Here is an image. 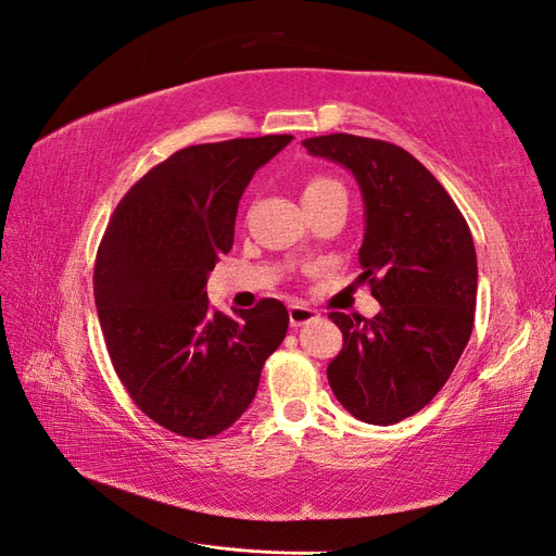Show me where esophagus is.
<instances>
[{
  "label": "esophagus",
  "instance_id": "esophagus-1",
  "mask_svg": "<svg viewBox=\"0 0 556 556\" xmlns=\"http://www.w3.org/2000/svg\"><path fill=\"white\" fill-rule=\"evenodd\" d=\"M288 314H290V326L292 328L309 324V320L316 318V312L312 309V306H306V304H290Z\"/></svg>",
  "mask_w": 556,
  "mask_h": 556
}]
</instances>
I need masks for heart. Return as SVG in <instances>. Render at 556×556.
Segmentation results:
<instances>
[{
  "label": "heart",
  "mask_w": 556,
  "mask_h": 556,
  "mask_svg": "<svg viewBox=\"0 0 556 556\" xmlns=\"http://www.w3.org/2000/svg\"><path fill=\"white\" fill-rule=\"evenodd\" d=\"M340 185L336 182V180H330V178H324V176H316V178H312L309 182L304 185V192H302V200L306 202V200H314V197H320V194H326V192H330V190H338Z\"/></svg>",
  "instance_id": "heart-1"
}]
</instances>
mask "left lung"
Listing matches in <instances>:
<instances>
[{
  "label": "left lung",
  "mask_w": 556,
  "mask_h": 556,
  "mask_svg": "<svg viewBox=\"0 0 556 556\" xmlns=\"http://www.w3.org/2000/svg\"><path fill=\"white\" fill-rule=\"evenodd\" d=\"M306 152L352 170L364 197L362 276L374 318L332 312L342 350L328 364L338 402L359 421L414 416L452 376L473 330L478 264L466 218L438 178L392 142L332 132Z\"/></svg>",
  "instance_id": "left-lung-1"
}]
</instances>
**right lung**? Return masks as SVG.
<instances>
[{"mask_svg":"<svg viewBox=\"0 0 556 556\" xmlns=\"http://www.w3.org/2000/svg\"><path fill=\"white\" fill-rule=\"evenodd\" d=\"M290 140L170 154L118 202L97 250L94 304L111 364L142 414L176 435L206 440L236 424L288 332L278 300L212 312L206 278L230 252L244 188Z\"/></svg>","mask_w":556,"mask_h":556,"instance_id":"right-lung-1","label":"right lung"}]
</instances>
